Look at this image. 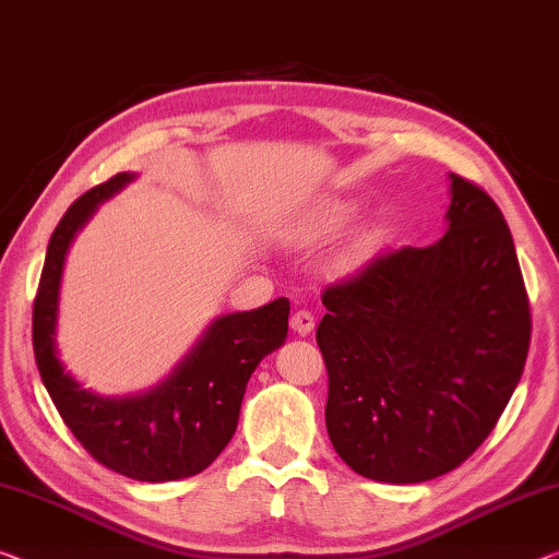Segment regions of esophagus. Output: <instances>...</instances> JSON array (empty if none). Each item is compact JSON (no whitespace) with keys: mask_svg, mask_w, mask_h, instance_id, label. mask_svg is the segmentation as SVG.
<instances>
[{"mask_svg":"<svg viewBox=\"0 0 559 559\" xmlns=\"http://www.w3.org/2000/svg\"><path fill=\"white\" fill-rule=\"evenodd\" d=\"M289 328L297 334H309L314 330V314L309 312V309H297V312H292L289 317Z\"/></svg>","mask_w":559,"mask_h":559,"instance_id":"34e87169","label":"esophagus"}]
</instances>
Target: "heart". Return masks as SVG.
Instances as JSON below:
<instances>
[{"label": "heart", "mask_w": 559, "mask_h": 559, "mask_svg": "<svg viewBox=\"0 0 559 559\" xmlns=\"http://www.w3.org/2000/svg\"><path fill=\"white\" fill-rule=\"evenodd\" d=\"M357 214V204L355 202H328L322 207H317L312 212L302 214V217L292 219L285 237L292 245L297 247H317L330 242L332 237H337L342 229H345ZM374 245L372 231H365L355 239V245L349 247L345 254V262H357L369 252V247Z\"/></svg>", "instance_id": "obj_1"}]
</instances>
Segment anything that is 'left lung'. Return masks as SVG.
<instances>
[{"label": "left lung", "instance_id": "8db88e82", "mask_svg": "<svg viewBox=\"0 0 559 559\" xmlns=\"http://www.w3.org/2000/svg\"><path fill=\"white\" fill-rule=\"evenodd\" d=\"M452 179L450 229L382 252L322 292L332 448L377 483H427L492 432L525 369L532 317L500 207Z\"/></svg>", "mask_w": 559, "mask_h": 559}]
</instances>
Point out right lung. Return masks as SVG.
Instances as JSON below:
<instances>
[{"mask_svg":"<svg viewBox=\"0 0 559 559\" xmlns=\"http://www.w3.org/2000/svg\"><path fill=\"white\" fill-rule=\"evenodd\" d=\"M115 175L92 187L51 231L32 309V345L41 382L64 425L99 465L140 483H169L207 469L237 429L254 367L287 337L289 299L219 317L167 382L140 397L107 400L64 372L55 349L59 277L67 247L97 204L130 182Z\"/></svg>","mask_w":559,"mask_h":559,"instance_id":"add662e5","label":"right lung"}]
</instances>
